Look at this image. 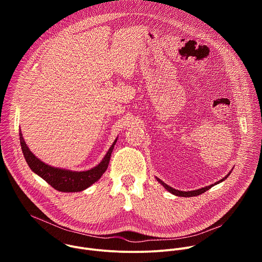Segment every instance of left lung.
I'll return each mask as SVG.
<instances>
[{"label":"left lung","mask_w":262,"mask_h":262,"mask_svg":"<svg viewBox=\"0 0 262 262\" xmlns=\"http://www.w3.org/2000/svg\"><path fill=\"white\" fill-rule=\"evenodd\" d=\"M232 170L233 169H231V171L224 177V178H222L221 180H219V181H216V182H214V183H212V184H210V185H207V186H204V188H201V189H198V190H193V191H188V192H185V191H179V190H176V189H173L172 186H170V185H168V184H166L163 180H161L160 178H158V177H156L157 178V180L164 186V188L169 192V193H171V194H173V195H175V196H178V197H194V196H199V195H201V194H203L204 192H206V191H208L211 186H213V185H215V184H219L220 182H222V181H224L225 180L229 175H230V173L232 172Z\"/></svg>","instance_id":"1"}]
</instances>
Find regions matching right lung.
<instances>
[{"label": "right lung", "mask_w": 262, "mask_h": 262, "mask_svg": "<svg viewBox=\"0 0 262 262\" xmlns=\"http://www.w3.org/2000/svg\"><path fill=\"white\" fill-rule=\"evenodd\" d=\"M117 139L118 137L115 139L113 144L111 145L107 152L105 154V156L103 157V159L98 165L86 171H72L68 169H62V168L50 166L43 163L41 160H39L30 150L28 145L26 144L23 138L21 132L19 130L21 150L30 169L35 174L45 179L49 184H51L55 190L59 192H64V193L82 192L88 189L90 185H92L102 176V174L107 169L108 162H110L112 152H113L114 146L117 142Z\"/></svg>", "instance_id": "obj_1"}]
</instances>
